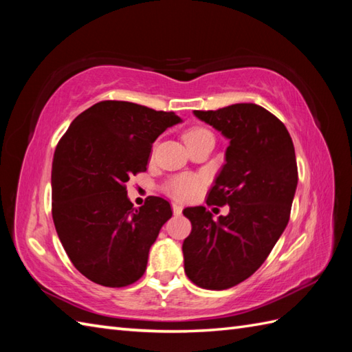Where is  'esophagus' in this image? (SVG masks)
I'll list each match as a JSON object with an SVG mask.
<instances>
[{"mask_svg": "<svg viewBox=\"0 0 352 352\" xmlns=\"http://www.w3.org/2000/svg\"><path fill=\"white\" fill-rule=\"evenodd\" d=\"M172 210H174V214H180L183 210V204L178 203V201H174L172 203Z\"/></svg>", "mask_w": 352, "mask_h": 352, "instance_id": "esophagus-1", "label": "esophagus"}]
</instances>
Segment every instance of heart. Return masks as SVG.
Listing matches in <instances>:
<instances>
[{
	"mask_svg": "<svg viewBox=\"0 0 352 352\" xmlns=\"http://www.w3.org/2000/svg\"><path fill=\"white\" fill-rule=\"evenodd\" d=\"M204 134H210V131L203 129V126H193L189 131H186L184 140L186 144L190 142L192 139H197L199 136H204ZM204 186V177L198 174H180L172 177L170 180L164 186V189L169 193V195L175 197L178 199L188 201L195 198L201 192Z\"/></svg>",
	"mask_w": 352,
	"mask_h": 352,
	"instance_id": "heart-1",
	"label": "heart"
}]
</instances>
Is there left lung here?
Returning <instances> with one entry per match:
<instances>
[{"mask_svg":"<svg viewBox=\"0 0 352 352\" xmlns=\"http://www.w3.org/2000/svg\"><path fill=\"white\" fill-rule=\"evenodd\" d=\"M230 140L226 164L207 206H230L218 221L206 207H188L192 223L183 242L184 272L208 290L236 286L257 271L283 234L298 184L294 142L271 111L252 102L195 110Z\"/></svg>","mask_w":352,"mask_h":352,"instance_id":"left-lung-1","label":"left lung"}]
</instances>
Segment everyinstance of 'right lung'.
I'll list each match as a JSON object with an SVG mask.
<instances>
[{"instance_id": "obj_1", "label": "right lung", "mask_w": 352, "mask_h": 352, "mask_svg": "<svg viewBox=\"0 0 352 352\" xmlns=\"http://www.w3.org/2000/svg\"><path fill=\"white\" fill-rule=\"evenodd\" d=\"M182 122L174 111L126 101H101L71 122L52 160V221L72 265L106 287L144 275L148 252L172 216L148 197L134 210L125 183L146 170L154 140Z\"/></svg>"}]
</instances>
